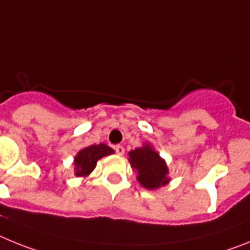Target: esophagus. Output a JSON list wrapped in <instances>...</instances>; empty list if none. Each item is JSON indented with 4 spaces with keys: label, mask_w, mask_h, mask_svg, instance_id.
I'll return each mask as SVG.
<instances>
[{
    "label": "esophagus",
    "mask_w": 250,
    "mask_h": 250,
    "mask_svg": "<svg viewBox=\"0 0 250 250\" xmlns=\"http://www.w3.org/2000/svg\"><path fill=\"white\" fill-rule=\"evenodd\" d=\"M114 149H116L117 155H119V156H122L123 153H125V147L121 146V145H117V146L114 147Z\"/></svg>",
    "instance_id": "obj_1"
}]
</instances>
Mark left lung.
<instances>
[{
    "label": "left lung",
    "instance_id": "obj_1",
    "mask_svg": "<svg viewBox=\"0 0 250 250\" xmlns=\"http://www.w3.org/2000/svg\"><path fill=\"white\" fill-rule=\"evenodd\" d=\"M128 155V161L131 162L132 168L137 171V180L143 188L155 190L168 184V167L149 143L132 149Z\"/></svg>",
    "mask_w": 250,
    "mask_h": 250
}]
</instances>
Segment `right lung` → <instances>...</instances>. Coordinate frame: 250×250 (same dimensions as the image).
<instances>
[{
  "label": "right lung",
  "instance_id": "right-lung-1",
  "mask_svg": "<svg viewBox=\"0 0 250 250\" xmlns=\"http://www.w3.org/2000/svg\"><path fill=\"white\" fill-rule=\"evenodd\" d=\"M114 153L112 148L104 143L99 145H92L85 148L80 149L74 158V171L75 176L78 177H86L89 173L92 172L97 166L98 160L102 157Z\"/></svg>",
  "mask_w": 250,
  "mask_h": 250
}]
</instances>
